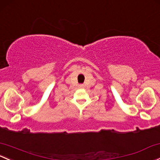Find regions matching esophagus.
<instances>
[{
  "label": "esophagus",
  "mask_w": 160,
  "mask_h": 160,
  "mask_svg": "<svg viewBox=\"0 0 160 160\" xmlns=\"http://www.w3.org/2000/svg\"><path fill=\"white\" fill-rule=\"evenodd\" d=\"M80 87H83V85H80Z\"/></svg>",
  "instance_id": "34e87169"
}]
</instances>
